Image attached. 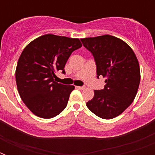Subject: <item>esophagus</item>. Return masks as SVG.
<instances>
[{
    "label": "esophagus",
    "mask_w": 155,
    "mask_h": 155,
    "mask_svg": "<svg viewBox=\"0 0 155 155\" xmlns=\"http://www.w3.org/2000/svg\"><path fill=\"white\" fill-rule=\"evenodd\" d=\"M76 88L80 90H84L85 88V87H84V86H82V87L81 86H76Z\"/></svg>",
    "instance_id": "34e87169"
}]
</instances>
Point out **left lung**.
Listing matches in <instances>:
<instances>
[{
    "label": "left lung",
    "instance_id": "left-lung-1",
    "mask_svg": "<svg viewBox=\"0 0 155 155\" xmlns=\"http://www.w3.org/2000/svg\"><path fill=\"white\" fill-rule=\"evenodd\" d=\"M81 42L94 57L97 78H106L104 88L95 90L87 107L103 119L116 117L137 95L141 79L137 57L126 42L112 35L85 38Z\"/></svg>",
    "mask_w": 155,
    "mask_h": 155
}]
</instances>
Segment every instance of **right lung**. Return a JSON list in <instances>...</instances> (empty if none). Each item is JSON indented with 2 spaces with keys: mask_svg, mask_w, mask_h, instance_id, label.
<instances>
[{
  "mask_svg": "<svg viewBox=\"0 0 155 155\" xmlns=\"http://www.w3.org/2000/svg\"><path fill=\"white\" fill-rule=\"evenodd\" d=\"M82 47L79 38L45 35L25 47L16 68V83L24 104L35 115L49 119L58 115L68 104L75 86L54 80L74 51Z\"/></svg>",
  "mask_w": 155,
  "mask_h": 155,
  "instance_id": "obj_1",
  "label": "right lung"
}]
</instances>
